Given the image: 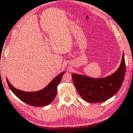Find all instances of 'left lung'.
I'll use <instances>...</instances> for the list:
<instances>
[{
    "mask_svg": "<svg viewBox=\"0 0 133 133\" xmlns=\"http://www.w3.org/2000/svg\"><path fill=\"white\" fill-rule=\"evenodd\" d=\"M126 66L124 54L119 68L112 75L95 79L72 73L73 83L81 97L88 103L103 102L112 97L123 84Z\"/></svg>",
    "mask_w": 133,
    "mask_h": 133,
    "instance_id": "8db88e82",
    "label": "left lung"
}]
</instances>
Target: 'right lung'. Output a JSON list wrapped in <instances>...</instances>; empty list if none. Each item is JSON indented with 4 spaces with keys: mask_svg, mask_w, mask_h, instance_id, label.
<instances>
[{
    "mask_svg": "<svg viewBox=\"0 0 133 133\" xmlns=\"http://www.w3.org/2000/svg\"><path fill=\"white\" fill-rule=\"evenodd\" d=\"M65 71L60 73L44 89L34 92H27L15 88L6 79L10 89L21 100L31 106L41 107L49 104L56 98L57 87Z\"/></svg>",
    "mask_w": 133,
    "mask_h": 133,
    "instance_id": "1",
    "label": "right lung"
}]
</instances>
